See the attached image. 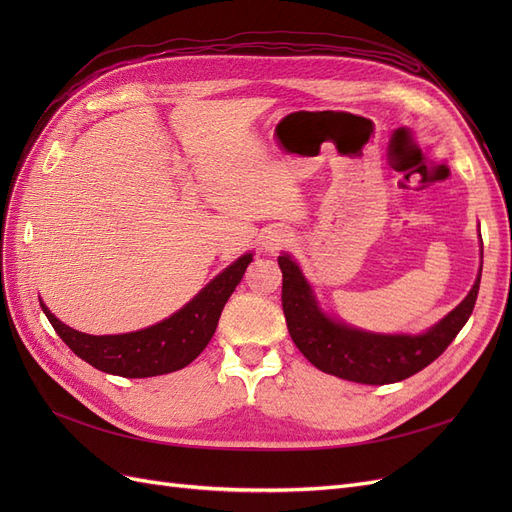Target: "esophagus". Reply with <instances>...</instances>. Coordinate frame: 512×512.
Masks as SVG:
<instances>
[{
  "instance_id": "1",
  "label": "esophagus",
  "mask_w": 512,
  "mask_h": 512,
  "mask_svg": "<svg viewBox=\"0 0 512 512\" xmlns=\"http://www.w3.org/2000/svg\"><path fill=\"white\" fill-rule=\"evenodd\" d=\"M284 241H286L284 235H271V237H267L265 245H267V250H277V247H280Z\"/></svg>"
}]
</instances>
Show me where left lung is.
<instances>
[{
	"instance_id": "left-lung-1",
	"label": "left lung",
	"mask_w": 512,
	"mask_h": 512,
	"mask_svg": "<svg viewBox=\"0 0 512 512\" xmlns=\"http://www.w3.org/2000/svg\"><path fill=\"white\" fill-rule=\"evenodd\" d=\"M277 265L282 269V309L294 346L324 374L378 386L406 380L436 361L468 322L480 286L478 273L468 297L425 335H374L324 316L299 267L286 254L277 258Z\"/></svg>"
}]
</instances>
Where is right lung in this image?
Wrapping results in <instances>:
<instances>
[{
	"label": "right lung",
	"instance_id": "right-lung-1",
	"mask_svg": "<svg viewBox=\"0 0 512 512\" xmlns=\"http://www.w3.org/2000/svg\"><path fill=\"white\" fill-rule=\"evenodd\" d=\"M250 262L252 254L241 256L177 314L136 333L100 337L79 333L59 322L44 303L40 305L55 333L91 367L123 378L162 376L190 365L207 348L222 309Z\"/></svg>",
	"mask_w": 512,
	"mask_h": 512
}]
</instances>
